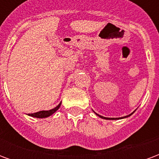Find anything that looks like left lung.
<instances>
[{"label": "left lung", "mask_w": 159, "mask_h": 159, "mask_svg": "<svg viewBox=\"0 0 159 159\" xmlns=\"http://www.w3.org/2000/svg\"><path fill=\"white\" fill-rule=\"evenodd\" d=\"M97 115H98V114H97ZM130 115H131V114H129V115H128V116H125V117H129ZM98 116H99V117H101V118H104V119H115V118H109V117H102V116H100V115H98ZM116 119H117V118H116Z\"/></svg>", "instance_id": "obj_1"}]
</instances>
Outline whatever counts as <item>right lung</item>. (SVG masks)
Returning a JSON list of instances; mask_svg holds the SVG:
<instances>
[{
  "label": "right lung",
  "instance_id": "1",
  "mask_svg": "<svg viewBox=\"0 0 159 159\" xmlns=\"http://www.w3.org/2000/svg\"><path fill=\"white\" fill-rule=\"evenodd\" d=\"M61 103H59L55 108H53L52 110L49 111H38V112H35V113H30L29 114L30 116L31 117H38V118H43V117H48L49 116H51L52 114H53L56 111L58 110L60 107Z\"/></svg>",
  "mask_w": 159,
  "mask_h": 159
}]
</instances>
